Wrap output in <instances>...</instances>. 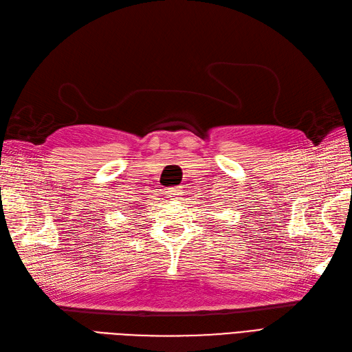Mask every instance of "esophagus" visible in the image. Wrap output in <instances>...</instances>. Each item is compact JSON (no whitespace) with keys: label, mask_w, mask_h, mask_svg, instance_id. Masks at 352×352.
<instances>
[{"label":"esophagus","mask_w":352,"mask_h":352,"mask_svg":"<svg viewBox=\"0 0 352 352\" xmlns=\"http://www.w3.org/2000/svg\"><path fill=\"white\" fill-rule=\"evenodd\" d=\"M184 191H185L184 186H175V188H170L167 192H168V195H170V197L175 198V199H177V198H180V197L184 195Z\"/></svg>","instance_id":"esophagus-1"}]
</instances>
